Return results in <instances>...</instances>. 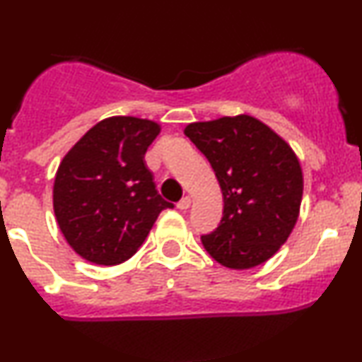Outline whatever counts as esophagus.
I'll use <instances>...</instances> for the list:
<instances>
[{
    "mask_svg": "<svg viewBox=\"0 0 362 362\" xmlns=\"http://www.w3.org/2000/svg\"><path fill=\"white\" fill-rule=\"evenodd\" d=\"M177 207H178V209H182V211L189 209V207H190V197H182L180 201L177 202Z\"/></svg>",
    "mask_w": 362,
    "mask_h": 362,
    "instance_id": "esophagus-1",
    "label": "esophagus"
}]
</instances>
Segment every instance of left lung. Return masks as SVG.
<instances>
[{
    "label": "left lung",
    "instance_id": "left-lung-1",
    "mask_svg": "<svg viewBox=\"0 0 362 362\" xmlns=\"http://www.w3.org/2000/svg\"><path fill=\"white\" fill-rule=\"evenodd\" d=\"M185 136L209 160L223 192V218L202 245L228 269H252L286 243L300 216L298 156L259 119L242 114L192 122Z\"/></svg>",
    "mask_w": 362,
    "mask_h": 362
}]
</instances>
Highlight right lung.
Listing matches in <instances>:
<instances>
[{
    "label": "right lung",
    "instance_id": "1",
    "mask_svg": "<svg viewBox=\"0 0 362 362\" xmlns=\"http://www.w3.org/2000/svg\"><path fill=\"white\" fill-rule=\"evenodd\" d=\"M160 124L103 119L66 153L54 178V214L66 242L98 265H117L143 245L158 214L173 207L158 194L144 161Z\"/></svg>",
    "mask_w": 362,
    "mask_h": 362
}]
</instances>
